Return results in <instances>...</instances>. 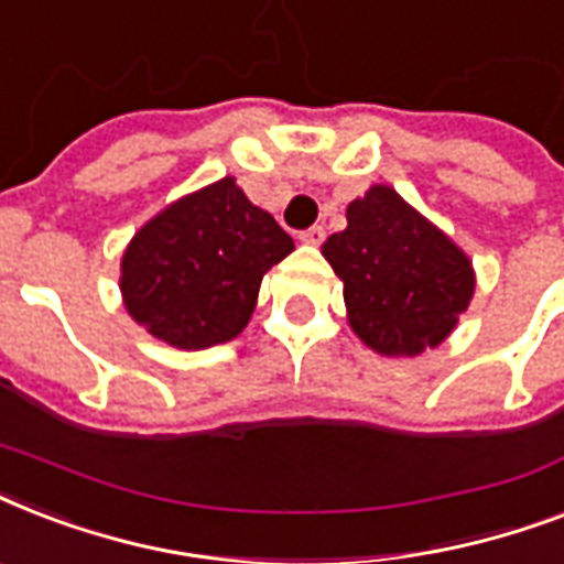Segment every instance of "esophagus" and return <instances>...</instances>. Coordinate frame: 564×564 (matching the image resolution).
<instances>
[{
	"instance_id": "34e87169",
	"label": "esophagus",
	"mask_w": 564,
	"mask_h": 564,
	"mask_svg": "<svg viewBox=\"0 0 564 564\" xmlns=\"http://www.w3.org/2000/svg\"><path fill=\"white\" fill-rule=\"evenodd\" d=\"M299 239L304 242V246H318V242L325 239V228H322V225H313V228L301 230Z\"/></svg>"
}]
</instances>
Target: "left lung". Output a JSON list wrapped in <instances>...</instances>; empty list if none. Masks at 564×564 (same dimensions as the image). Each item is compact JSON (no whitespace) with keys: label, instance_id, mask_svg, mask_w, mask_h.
Returning a JSON list of instances; mask_svg holds the SVG:
<instances>
[{"label":"left lung","instance_id":"8db88e82","mask_svg":"<svg viewBox=\"0 0 564 564\" xmlns=\"http://www.w3.org/2000/svg\"><path fill=\"white\" fill-rule=\"evenodd\" d=\"M345 219L322 254L343 281L354 334L383 357L438 348L474 299L468 254L386 184L354 198Z\"/></svg>","mask_w":564,"mask_h":564}]
</instances>
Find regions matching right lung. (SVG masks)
Instances as JSON below:
<instances>
[{
    "label": "right lung",
    "instance_id": "1",
    "mask_svg": "<svg viewBox=\"0 0 564 564\" xmlns=\"http://www.w3.org/2000/svg\"><path fill=\"white\" fill-rule=\"evenodd\" d=\"M295 242L237 187L213 181L166 204L128 242L119 292L128 316L154 339L202 351L242 334L263 274Z\"/></svg>",
    "mask_w": 564,
    "mask_h": 564
}]
</instances>
